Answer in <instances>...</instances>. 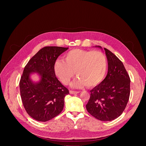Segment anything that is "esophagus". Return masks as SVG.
Instances as JSON below:
<instances>
[{"mask_svg": "<svg viewBox=\"0 0 146 146\" xmlns=\"http://www.w3.org/2000/svg\"><path fill=\"white\" fill-rule=\"evenodd\" d=\"M69 93L70 94H77L78 93H79L78 91H69Z\"/></svg>", "mask_w": 146, "mask_h": 146, "instance_id": "34e87169", "label": "esophagus"}]
</instances>
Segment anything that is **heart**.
Returning <instances> with one entry per match:
<instances>
[{
    "label": "heart",
    "mask_w": 146,
    "mask_h": 146,
    "mask_svg": "<svg viewBox=\"0 0 146 146\" xmlns=\"http://www.w3.org/2000/svg\"><path fill=\"white\" fill-rule=\"evenodd\" d=\"M108 66L107 59L99 51L73 49L64 55V60L56 59L53 66L56 77L64 84H68L76 74L78 76L71 84L73 88L85 86L92 88L103 80Z\"/></svg>",
    "instance_id": "1"
}]
</instances>
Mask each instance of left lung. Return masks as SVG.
Segmentation results:
<instances>
[{
    "label": "left lung",
    "instance_id": "8db88e82",
    "mask_svg": "<svg viewBox=\"0 0 146 146\" xmlns=\"http://www.w3.org/2000/svg\"><path fill=\"white\" fill-rule=\"evenodd\" d=\"M95 47L103 50L99 46ZM104 50L108 72L105 78L90 91L86 109L96 119L110 121L118 118L125 109L130 95L131 80L122 62L107 48Z\"/></svg>",
    "mask_w": 146,
    "mask_h": 146
}]
</instances>
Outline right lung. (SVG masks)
<instances>
[{"instance_id": "obj_1", "label": "right lung", "mask_w": 146, "mask_h": 146, "mask_svg": "<svg viewBox=\"0 0 146 146\" xmlns=\"http://www.w3.org/2000/svg\"><path fill=\"white\" fill-rule=\"evenodd\" d=\"M69 48L50 46L40 50L28 62L19 82L21 97L27 113L33 119L46 122L61 113L69 90L56 77L53 66L58 57ZM37 73L38 82L31 74Z\"/></svg>"}]
</instances>
